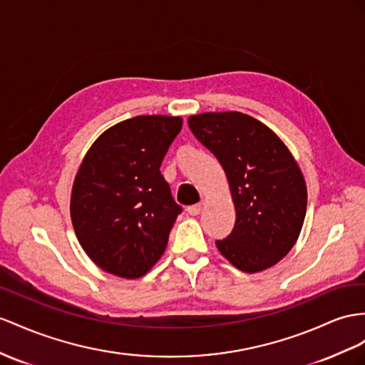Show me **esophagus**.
<instances>
[{
  "mask_svg": "<svg viewBox=\"0 0 365 365\" xmlns=\"http://www.w3.org/2000/svg\"><path fill=\"white\" fill-rule=\"evenodd\" d=\"M203 210V203H197V205H192V207H188V214H191V216H199V214L202 212Z\"/></svg>",
  "mask_w": 365,
  "mask_h": 365,
  "instance_id": "esophagus-1",
  "label": "esophagus"
}]
</instances>
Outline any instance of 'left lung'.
<instances>
[{"label": "left lung", "instance_id": "left-lung-1", "mask_svg": "<svg viewBox=\"0 0 365 365\" xmlns=\"http://www.w3.org/2000/svg\"><path fill=\"white\" fill-rule=\"evenodd\" d=\"M190 129L227 174L236 227L216 247L244 273L280 262L297 242L307 185L296 158L273 129L237 110L190 115Z\"/></svg>", "mask_w": 365, "mask_h": 365}]
</instances>
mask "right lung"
Segmentation results:
<instances>
[{
    "mask_svg": "<svg viewBox=\"0 0 365 365\" xmlns=\"http://www.w3.org/2000/svg\"><path fill=\"white\" fill-rule=\"evenodd\" d=\"M182 117L138 115L106 129L83 157L71 192L81 248L103 272L146 274L165 253L182 208L160 173Z\"/></svg>",
    "mask_w": 365,
    "mask_h": 365,
    "instance_id": "1",
    "label": "right lung"
}]
</instances>
